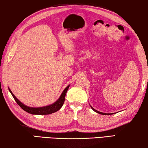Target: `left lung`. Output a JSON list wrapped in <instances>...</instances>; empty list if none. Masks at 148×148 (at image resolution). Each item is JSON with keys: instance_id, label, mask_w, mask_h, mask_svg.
Masks as SVG:
<instances>
[{"instance_id": "8db88e82", "label": "left lung", "mask_w": 148, "mask_h": 148, "mask_svg": "<svg viewBox=\"0 0 148 148\" xmlns=\"http://www.w3.org/2000/svg\"><path fill=\"white\" fill-rule=\"evenodd\" d=\"M91 108L94 110V111L95 112H97V113H98V114H102V115H110V114H106V113H103V112H99V111H97V110H96L95 109H94L93 108H92L91 106Z\"/></svg>"}]
</instances>
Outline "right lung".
<instances>
[{"label":"right lung","instance_id":"1","mask_svg":"<svg viewBox=\"0 0 148 148\" xmlns=\"http://www.w3.org/2000/svg\"><path fill=\"white\" fill-rule=\"evenodd\" d=\"M69 86H68L66 88L64 89V90L62 91V94L61 95V96H60L59 99L57 100L56 102H55L54 103H53L52 104H50L49 106L39 107V108L29 107L23 104L22 102H20L19 100L16 98V96L12 93V92L10 89H9V91L11 92L12 95L13 96L14 99H15V101H16L17 104H18L19 106L25 112H28L29 114H34V115H47V114H51L52 113H54V112L58 111V110H59L60 108L62 106V105H63L64 102L65 95H66V92L68 91Z\"/></svg>","mask_w":148,"mask_h":148}]
</instances>
